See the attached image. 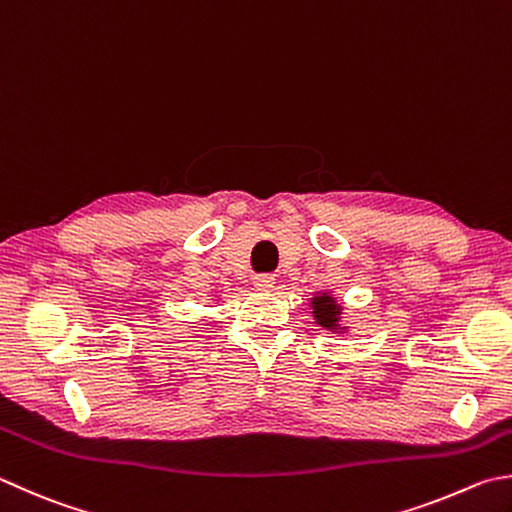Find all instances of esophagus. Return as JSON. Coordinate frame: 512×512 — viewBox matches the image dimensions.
Instances as JSON below:
<instances>
[{"label":"esophagus","instance_id":"obj_1","mask_svg":"<svg viewBox=\"0 0 512 512\" xmlns=\"http://www.w3.org/2000/svg\"><path fill=\"white\" fill-rule=\"evenodd\" d=\"M274 278L272 276H256L254 278V287L258 292H269V289H274Z\"/></svg>","mask_w":512,"mask_h":512}]
</instances>
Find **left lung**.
<instances>
[{
	"label": "left lung",
	"instance_id": "left-lung-1",
	"mask_svg": "<svg viewBox=\"0 0 512 512\" xmlns=\"http://www.w3.org/2000/svg\"><path fill=\"white\" fill-rule=\"evenodd\" d=\"M312 314L316 318V323L325 327V330L330 332H343L345 327H341V305L334 301V296L330 292H323V294H316L312 298Z\"/></svg>",
	"mask_w": 512,
	"mask_h": 512
}]
</instances>
